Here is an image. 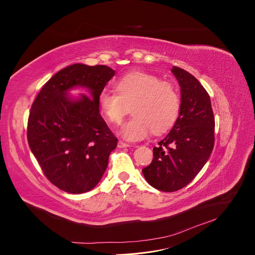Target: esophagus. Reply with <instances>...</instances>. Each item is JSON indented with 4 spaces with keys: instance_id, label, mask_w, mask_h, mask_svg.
<instances>
[{
    "instance_id": "1",
    "label": "esophagus",
    "mask_w": 255,
    "mask_h": 255,
    "mask_svg": "<svg viewBox=\"0 0 255 255\" xmlns=\"http://www.w3.org/2000/svg\"><path fill=\"white\" fill-rule=\"evenodd\" d=\"M128 146H129L128 143L127 142H123V141H118V148H128Z\"/></svg>"
}]
</instances>
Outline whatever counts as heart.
<instances>
[{
    "instance_id": "heart-1",
    "label": "heart",
    "mask_w": 255,
    "mask_h": 255,
    "mask_svg": "<svg viewBox=\"0 0 255 255\" xmlns=\"http://www.w3.org/2000/svg\"><path fill=\"white\" fill-rule=\"evenodd\" d=\"M116 92L103 91L99 106L105 119L118 125L128 113L133 117L120 128V135L127 140L138 141L154 134H163L171 128L179 117L181 101L173 85L158 76L133 72L115 83Z\"/></svg>"
}]
</instances>
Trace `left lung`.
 Returning a JSON list of instances; mask_svg holds the SVG:
<instances>
[{
    "label": "left lung",
    "instance_id": "left-lung-1",
    "mask_svg": "<svg viewBox=\"0 0 255 255\" xmlns=\"http://www.w3.org/2000/svg\"><path fill=\"white\" fill-rule=\"evenodd\" d=\"M172 73L181 87V109L172 129L153 148V159L142 169L144 179L161 191L188 185L203 168L214 148L215 117L211 98L200 82L179 67Z\"/></svg>",
    "mask_w": 255,
    "mask_h": 255
}]
</instances>
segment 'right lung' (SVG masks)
<instances>
[{
	"instance_id": "add662e5",
	"label": "right lung",
	"mask_w": 255,
	"mask_h": 255,
	"mask_svg": "<svg viewBox=\"0 0 255 255\" xmlns=\"http://www.w3.org/2000/svg\"><path fill=\"white\" fill-rule=\"evenodd\" d=\"M115 71L104 65L74 64L45 83L30 107L27 141L43 174L70 194L91 190L101 180L118 139L99 111V98ZM86 87L78 100L69 89Z\"/></svg>"
}]
</instances>
